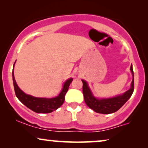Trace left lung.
<instances>
[{
  "label": "left lung",
  "instance_id": "left-lung-1",
  "mask_svg": "<svg viewBox=\"0 0 148 148\" xmlns=\"http://www.w3.org/2000/svg\"><path fill=\"white\" fill-rule=\"evenodd\" d=\"M130 70L133 75V80L131 82V88L123 95H120L114 98L107 99L96 98L91 92L87 82L84 80H82L83 94H84V100L86 104L95 112L101 113V114H110L119 110L131 98L134 90V75H133L132 64L131 65Z\"/></svg>",
  "mask_w": 148,
  "mask_h": 148
}]
</instances>
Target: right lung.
Instances as JSON below:
<instances>
[{
  "instance_id": "right-lung-1",
  "label": "right lung",
  "mask_w": 148,
  "mask_h": 148,
  "mask_svg": "<svg viewBox=\"0 0 148 148\" xmlns=\"http://www.w3.org/2000/svg\"><path fill=\"white\" fill-rule=\"evenodd\" d=\"M15 64V63H14ZM13 69L12 72L13 75V86L15 89V92L16 96L21 101V102L33 110L34 112L37 113H50L52 111L56 110L61 105L63 104L64 101V96L66 93L67 92L71 83L72 82L73 79H69L64 84L63 88H62L61 92L58 96L53 98H36V97L32 96L30 95H27L24 93L19 87H18L17 83L15 82V77H14Z\"/></svg>"
}]
</instances>
